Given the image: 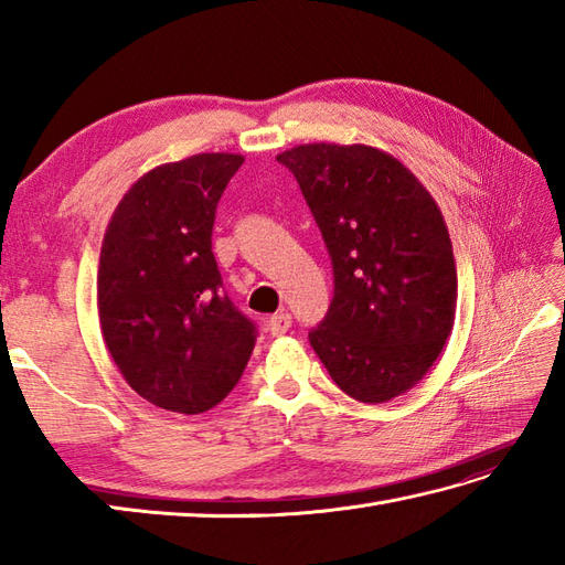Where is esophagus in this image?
<instances>
[{"instance_id": "obj_1", "label": "esophagus", "mask_w": 565, "mask_h": 565, "mask_svg": "<svg viewBox=\"0 0 565 565\" xmlns=\"http://www.w3.org/2000/svg\"><path fill=\"white\" fill-rule=\"evenodd\" d=\"M267 328H269V332H271V334H284L286 330L291 328V316L286 313V310H281V313H276V316H271V318H269Z\"/></svg>"}]
</instances>
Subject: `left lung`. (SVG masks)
<instances>
[{"label": "left lung", "mask_w": 565, "mask_h": 565, "mask_svg": "<svg viewBox=\"0 0 565 565\" xmlns=\"http://www.w3.org/2000/svg\"><path fill=\"white\" fill-rule=\"evenodd\" d=\"M294 172L332 257L334 296L308 340L359 403L411 391L456 313V262L429 191L391 152L310 142L276 154Z\"/></svg>", "instance_id": "1"}]
</instances>
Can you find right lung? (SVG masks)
Listing matches in <instances>:
<instances>
[{
	"mask_svg": "<svg viewBox=\"0 0 565 565\" xmlns=\"http://www.w3.org/2000/svg\"><path fill=\"white\" fill-rule=\"evenodd\" d=\"M243 162V154L199 152L154 167L106 225L102 338L128 386L162 411H211L255 350V322L223 294L211 249L215 209Z\"/></svg>",
	"mask_w": 565,
	"mask_h": 565,
	"instance_id": "add662e5",
	"label": "right lung"
}]
</instances>
